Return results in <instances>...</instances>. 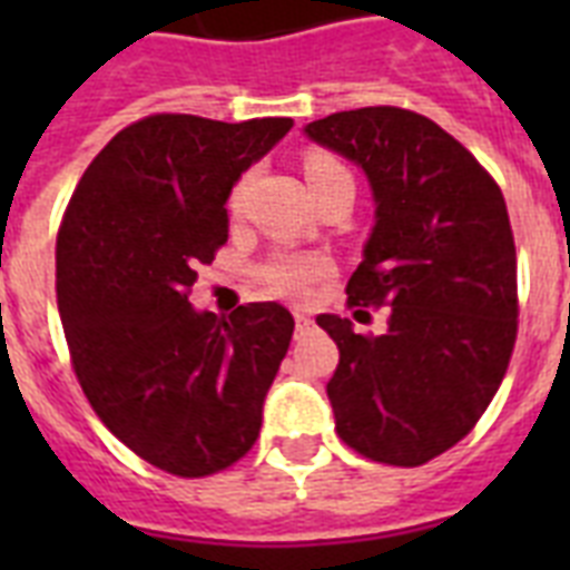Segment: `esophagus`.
Returning <instances> with one entry per match:
<instances>
[{"mask_svg": "<svg viewBox=\"0 0 570 570\" xmlns=\"http://www.w3.org/2000/svg\"><path fill=\"white\" fill-rule=\"evenodd\" d=\"M311 325H313V320L307 316V313H295V331H298V334L311 331Z\"/></svg>", "mask_w": 570, "mask_h": 570, "instance_id": "obj_1", "label": "esophagus"}]
</instances>
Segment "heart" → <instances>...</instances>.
Instances as JSON below:
<instances>
[{
	"mask_svg": "<svg viewBox=\"0 0 570 570\" xmlns=\"http://www.w3.org/2000/svg\"><path fill=\"white\" fill-rule=\"evenodd\" d=\"M340 174H348L337 159H331L325 154H311L304 159V177H307V186L311 191H316L322 183L334 180ZM242 191H245V183H239L233 189L230 206L239 209ZM334 266H331L328 257L322 254H293V250H281L275 257H268L263 266H259V281L272 295H281V298H293V302H304L311 298V293L322 281H328Z\"/></svg>",
	"mask_w": 570,
	"mask_h": 570,
	"instance_id": "1",
	"label": "heart"
}]
</instances>
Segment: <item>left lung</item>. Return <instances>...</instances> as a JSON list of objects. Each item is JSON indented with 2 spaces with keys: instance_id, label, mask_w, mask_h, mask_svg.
Segmentation results:
<instances>
[{
  "instance_id": "1",
  "label": "left lung",
  "mask_w": 570,
  "mask_h": 570,
  "mask_svg": "<svg viewBox=\"0 0 570 570\" xmlns=\"http://www.w3.org/2000/svg\"><path fill=\"white\" fill-rule=\"evenodd\" d=\"M313 141L357 163L375 195L348 307L387 328L361 334L322 313L337 343L328 381L340 441L364 459L420 468L468 438L500 390L518 340V254L503 191L434 120L366 106L313 120Z\"/></svg>"
}]
</instances>
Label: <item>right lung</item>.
Returning <instances> with one entry per match:
<instances>
[{"label":"right lung","mask_w":570,"mask_h":570,"mask_svg":"<svg viewBox=\"0 0 570 570\" xmlns=\"http://www.w3.org/2000/svg\"><path fill=\"white\" fill-rule=\"evenodd\" d=\"M289 127L168 111L136 120L94 156L58 227V313L85 399L138 459L180 479L248 455L293 340L275 302L227 320L189 304L197 266L227 242L233 183Z\"/></svg>","instance_id":"right-lung-1"}]
</instances>
